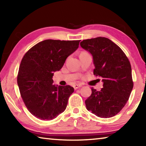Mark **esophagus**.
I'll return each instance as SVG.
<instances>
[{"label":"esophagus","mask_w":146,"mask_h":146,"mask_svg":"<svg viewBox=\"0 0 146 146\" xmlns=\"http://www.w3.org/2000/svg\"><path fill=\"white\" fill-rule=\"evenodd\" d=\"M80 87H82V85L79 84H75L73 86V88H74V89H75V90H76V89H78V88H80Z\"/></svg>","instance_id":"esophagus-1"}]
</instances>
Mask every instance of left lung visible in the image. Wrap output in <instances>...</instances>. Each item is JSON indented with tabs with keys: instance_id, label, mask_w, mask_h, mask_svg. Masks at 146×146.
Masks as SVG:
<instances>
[{
	"instance_id": "1",
	"label": "left lung",
	"mask_w": 146,
	"mask_h": 146,
	"mask_svg": "<svg viewBox=\"0 0 146 146\" xmlns=\"http://www.w3.org/2000/svg\"><path fill=\"white\" fill-rule=\"evenodd\" d=\"M80 46L92 55L94 75L101 76L103 82L100 91L91 88V95L85 101L86 108L98 117H112L124 107L133 90L129 61L120 47L108 38L84 40Z\"/></svg>"
}]
</instances>
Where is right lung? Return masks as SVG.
<instances>
[{"mask_svg": "<svg viewBox=\"0 0 146 146\" xmlns=\"http://www.w3.org/2000/svg\"><path fill=\"white\" fill-rule=\"evenodd\" d=\"M80 40H45L32 47L22 59L17 84L29 111L50 120L64 112L74 88L53 84L54 72L62 68Z\"/></svg>", "mask_w": 146, "mask_h": 146, "instance_id": "add662e5", "label": "right lung"}]
</instances>
